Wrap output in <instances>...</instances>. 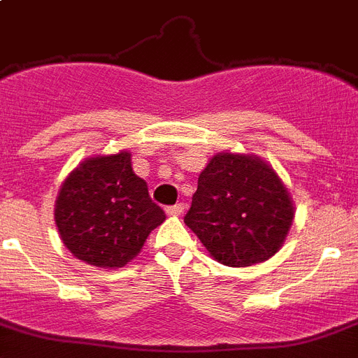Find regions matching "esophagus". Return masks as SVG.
Segmentation results:
<instances>
[{"mask_svg":"<svg viewBox=\"0 0 358 358\" xmlns=\"http://www.w3.org/2000/svg\"><path fill=\"white\" fill-rule=\"evenodd\" d=\"M183 209H185V207H183V203H176V205H171V207H167L166 213L169 214V216H180V214L183 213Z\"/></svg>","mask_w":358,"mask_h":358,"instance_id":"34e87169","label":"esophagus"}]
</instances>
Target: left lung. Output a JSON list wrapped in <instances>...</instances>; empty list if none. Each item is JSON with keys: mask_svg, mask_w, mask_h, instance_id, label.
Wrapping results in <instances>:
<instances>
[{"mask_svg": "<svg viewBox=\"0 0 358 358\" xmlns=\"http://www.w3.org/2000/svg\"><path fill=\"white\" fill-rule=\"evenodd\" d=\"M294 220L290 192L272 167L248 155L220 153L198 178L183 222L227 266L266 261L282 247Z\"/></svg>", "mask_w": 358, "mask_h": 358, "instance_id": "left-lung-1", "label": "left lung"}]
</instances>
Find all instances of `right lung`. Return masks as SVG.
Instances as JSON below:
<instances>
[{
	"mask_svg": "<svg viewBox=\"0 0 358 358\" xmlns=\"http://www.w3.org/2000/svg\"><path fill=\"white\" fill-rule=\"evenodd\" d=\"M166 214L133 173L131 155L83 162L59 191L55 225L77 259L102 268L127 265Z\"/></svg>",
	"mask_w": 358,
	"mask_h": 358,
	"instance_id": "right-lung-1",
	"label": "right lung"
}]
</instances>
